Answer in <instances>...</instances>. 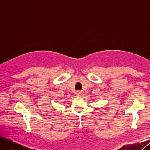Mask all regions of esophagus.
I'll list each match as a JSON object with an SVG mask.
<instances>
[{"label":"esophagus","instance_id":"esophagus-1","mask_svg":"<svg viewBox=\"0 0 150 150\" xmlns=\"http://www.w3.org/2000/svg\"><path fill=\"white\" fill-rule=\"evenodd\" d=\"M76 94H77V96H81V94H82V92H81V91H78L76 92Z\"/></svg>","mask_w":150,"mask_h":150}]
</instances>
